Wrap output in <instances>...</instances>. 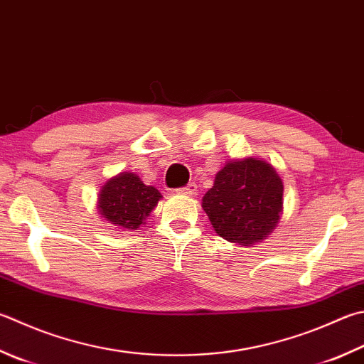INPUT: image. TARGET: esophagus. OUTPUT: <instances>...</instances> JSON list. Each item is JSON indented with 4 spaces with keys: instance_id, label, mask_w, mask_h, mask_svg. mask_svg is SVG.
<instances>
[{
    "instance_id": "obj_1",
    "label": "esophagus",
    "mask_w": 364,
    "mask_h": 364,
    "mask_svg": "<svg viewBox=\"0 0 364 364\" xmlns=\"http://www.w3.org/2000/svg\"><path fill=\"white\" fill-rule=\"evenodd\" d=\"M196 191H198V187H196V183H188V185H185V187H182V188H179L177 190V193H181V195H188V196H191V195H196Z\"/></svg>"
}]
</instances>
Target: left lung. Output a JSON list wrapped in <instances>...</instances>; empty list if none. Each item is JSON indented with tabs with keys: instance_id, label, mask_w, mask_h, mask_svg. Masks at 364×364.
Wrapping results in <instances>:
<instances>
[{
	"instance_id": "obj_1",
	"label": "left lung",
	"mask_w": 364,
	"mask_h": 364,
	"mask_svg": "<svg viewBox=\"0 0 364 364\" xmlns=\"http://www.w3.org/2000/svg\"><path fill=\"white\" fill-rule=\"evenodd\" d=\"M284 183L271 164L232 160L215 174L203 209L218 236L239 245L262 242L276 228L284 205Z\"/></svg>"
}]
</instances>
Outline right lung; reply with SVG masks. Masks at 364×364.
<instances>
[{
    "label": "right lung",
    "instance_id": "right-lung-1",
    "mask_svg": "<svg viewBox=\"0 0 364 364\" xmlns=\"http://www.w3.org/2000/svg\"><path fill=\"white\" fill-rule=\"evenodd\" d=\"M160 200V191L144 185L139 176L120 173L102 185L98 210L115 228L138 230Z\"/></svg>",
    "mask_w": 364,
    "mask_h": 364
}]
</instances>
